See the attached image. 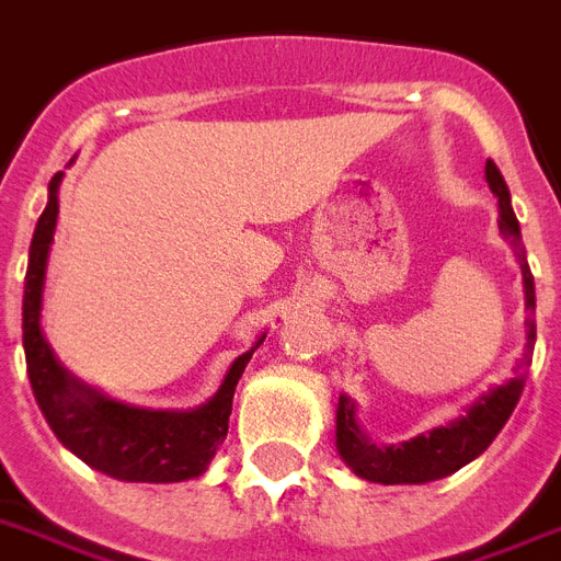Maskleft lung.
<instances>
[{
    "label": "left lung",
    "instance_id": "8db88e82",
    "mask_svg": "<svg viewBox=\"0 0 561 561\" xmlns=\"http://www.w3.org/2000/svg\"><path fill=\"white\" fill-rule=\"evenodd\" d=\"M486 184L499 195V230L516 248L518 265H522L525 308L536 313V288H533V273L530 265H527L525 244H522L518 218L510 207L507 184H504L502 172L493 161H486ZM533 345H536V320L527 317V352L518 368L530 366ZM522 389H525V380L516 377L507 386H499L490 394H484L476 407H470V412L449 423V426L432 430L398 446L371 444L359 432L352 400L340 398V407H336V449L359 478L375 481V484H426V481H438V478L461 470L463 463H470L472 458H478L486 446L493 444L495 435L502 432V426L516 409Z\"/></svg>",
    "mask_w": 561,
    "mask_h": 561
}]
</instances>
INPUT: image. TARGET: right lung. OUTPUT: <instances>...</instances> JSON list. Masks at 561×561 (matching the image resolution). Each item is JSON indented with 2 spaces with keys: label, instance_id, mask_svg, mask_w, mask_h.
<instances>
[{
  "label": "right lung",
  "instance_id": "add662e5",
  "mask_svg": "<svg viewBox=\"0 0 561 561\" xmlns=\"http://www.w3.org/2000/svg\"><path fill=\"white\" fill-rule=\"evenodd\" d=\"M59 178L62 172L51 178L48 204L36 221L28 250L25 296H22V345H25V363H28L36 403L54 435L94 470L121 481H149V484L198 478L213 461L218 444L227 438L236 383L262 340L230 366L225 383L213 394V400L193 412L135 409L77 383L59 366L39 328L45 262L57 227Z\"/></svg>",
  "mask_w": 561,
  "mask_h": 561
}]
</instances>
